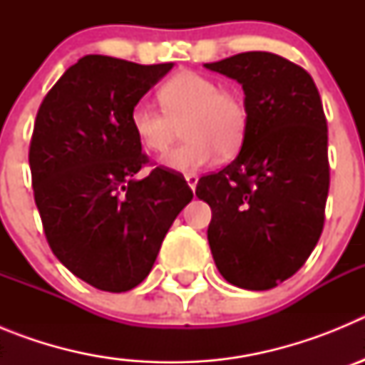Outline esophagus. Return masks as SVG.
<instances>
[{
	"label": "esophagus",
	"instance_id": "1",
	"mask_svg": "<svg viewBox=\"0 0 365 365\" xmlns=\"http://www.w3.org/2000/svg\"><path fill=\"white\" fill-rule=\"evenodd\" d=\"M185 179H186V182H188V186L192 190H195V186H197V180H199V177L195 175V173H186L185 175Z\"/></svg>",
	"mask_w": 365,
	"mask_h": 365
}]
</instances>
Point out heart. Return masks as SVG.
<instances>
[{
    "label": "heart",
    "instance_id": "b5f03b06",
    "mask_svg": "<svg viewBox=\"0 0 365 365\" xmlns=\"http://www.w3.org/2000/svg\"><path fill=\"white\" fill-rule=\"evenodd\" d=\"M159 100L164 109L140 100L133 106L130 124L148 151L164 153L185 124V144L163 159L172 172H195L215 157L234 155L247 133L248 111L237 93L221 91L215 80L182 71L163 83Z\"/></svg>",
    "mask_w": 365,
    "mask_h": 365
}]
</instances>
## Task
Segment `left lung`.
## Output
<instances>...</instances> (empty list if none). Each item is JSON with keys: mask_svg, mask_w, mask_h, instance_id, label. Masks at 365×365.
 Wrapping results in <instances>:
<instances>
[{"mask_svg": "<svg viewBox=\"0 0 365 365\" xmlns=\"http://www.w3.org/2000/svg\"><path fill=\"white\" fill-rule=\"evenodd\" d=\"M205 67L241 83L248 111L237 157L195 190L212 208V256L228 283L269 291L302 269L324 228L329 159L320 93L307 71L263 51Z\"/></svg>", "mask_w": 365, "mask_h": 365, "instance_id": "obj_1", "label": "left lung"}]
</instances>
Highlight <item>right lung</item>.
Listing matches in <instances>:
<instances>
[{
	"label": "right lung",
	"mask_w": 365,
	"mask_h": 365,
	"mask_svg": "<svg viewBox=\"0 0 365 365\" xmlns=\"http://www.w3.org/2000/svg\"><path fill=\"white\" fill-rule=\"evenodd\" d=\"M172 67L87 54L38 109L29 164L45 237L62 265L100 291L143 282L193 197L185 177L160 166L135 179L148 157L131 109Z\"/></svg>",
	"instance_id": "add662e5"
}]
</instances>
